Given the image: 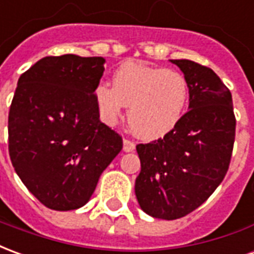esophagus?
<instances>
[{
  "label": "esophagus",
  "instance_id": "1",
  "mask_svg": "<svg viewBox=\"0 0 254 254\" xmlns=\"http://www.w3.org/2000/svg\"><path fill=\"white\" fill-rule=\"evenodd\" d=\"M136 148V144L133 143L132 140H129V138H125L124 140V151L125 152H130L133 149Z\"/></svg>",
  "mask_w": 254,
  "mask_h": 254
}]
</instances>
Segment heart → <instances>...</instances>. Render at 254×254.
<instances>
[{
    "instance_id": "1",
    "label": "heart",
    "mask_w": 254,
    "mask_h": 254,
    "mask_svg": "<svg viewBox=\"0 0 254 254\" xmlns=\"http://www.w3.org/2000/svg\"><path fill=\"white\" fill-rule=\"evenodd\" d=\"M188 100L189 84L181 72L138 61L121 64L113 74V85L99 83L95 88V102L106 124H114L129 106V127L147 140L171 132L181 121Z\"/></svg>"
}]
</instances>
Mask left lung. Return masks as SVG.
<instances>
[{
  "mask_svg": "<svg viewBox=\"0 0 254 254\" xmlns=\"http://www.w3.org/2000/svg\"><path fill=\"white\" fill-rule=\"evenodd\" d=\"M189 84V109L171 132L137 144L141 171L134 191L144 212L165 220L187 216L223 181L235 138L230 89L211 67L170 60Z\"/></svg>",
  "mask_w": 254,
  "mask_h": 254,
  "instance_id": "left-lung-1",
  "label": "left lung"
}]
</instances>
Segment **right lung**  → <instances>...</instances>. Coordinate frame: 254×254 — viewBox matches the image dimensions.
<instances>
[{
  "label": "right lung",
  "mask_w": 254,
  "mask_h": 254,
  "mask_svg": "<svg viewBox=\"0 0 254 254\" xmlns=\"http://www.w3.org/2000/svg\"><path fill=\"white\" fill-rule=\"evenodd\" d=\"M105 58L45 57L20 76L8 118L9 156L27 189L50 209L87 204L122 137L99 120L95 88Z\"/></svg>",
  "instance_id": "right-lung-1"
}]
</instances>
